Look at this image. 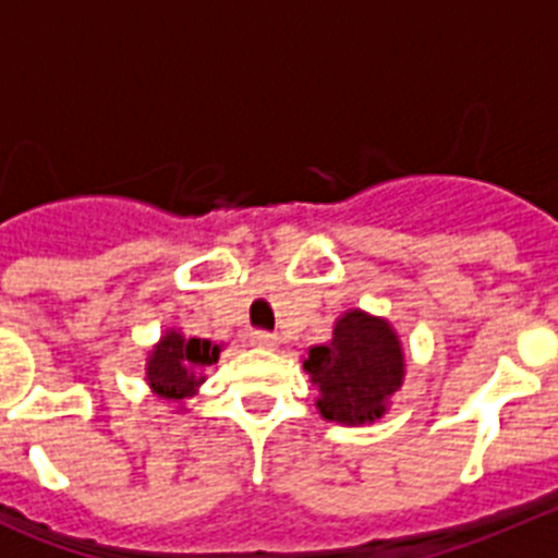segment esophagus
<instances>
[{
    "label": "esophagus",
    "instance_id": "1",
    "mask_svg": "<svg viewBox=\"0 0 558 558\" xmlns=\"http://www.w3.org/2000/svg\"><path fill=\"white\" fill-rule=\"evenodd\" d=\"M251 343L259 349H276L279 347V338H276L274 332H268V329H254V332H251Z\"/></svg>",
    "mask_w": 558,
    "mask_h": 558
}]
</instances>
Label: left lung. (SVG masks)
<instances>
[{"mask_svg": "<svg viewBox=\"0 0 558 558\" xmlns=\"http://www.w3.org/2000/svg\"><path fill=\"white\" fill-rule=\"evenodd\" d=\"M304 368L322 388V399L315 402L322 416L340 425H363L383 416L386 399L405 374L393 329L360 310L335 324L327 347L310 349Z\"/></svg>", "mask_w": 558, "mask_h": 558, "instance_id": "left-lung-1", "label": "left lung"}]
</instances>
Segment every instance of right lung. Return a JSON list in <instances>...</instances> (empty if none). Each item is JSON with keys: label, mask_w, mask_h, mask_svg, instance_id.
I'll return each instance as SVG.
<instances>
[{"label": "right lung", "mask_w": 558, "mask_h": 558, "mask_svg": "<svg viewBox=\"0 0 558 558\" xmlns=\"http://www.w3.org/2000/svg\"><path fill=\"white\" fill-rule=\"evenodd\" d=\"M218 354L220 347H211L209 340L167 332L147 360V383L159 397L181 402L195 391L198 383H204L198 372L218 363Z\"/></svg>", "instance_id": "obj_1"}]
</instances>
